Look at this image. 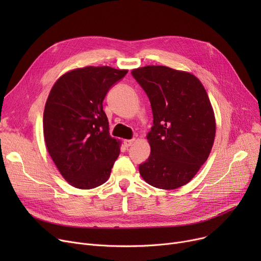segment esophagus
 <instances>
[{"label": "esophagus", "mask_w": 261, "mask_h": 261, "mask_svg": "<svg viewBox=\"0 0 261 261\" xmlns=\"http://www.w3.org/2000/svg\"><path fill=\"white\" fill-rule=\"evenodd\" d=\"M133 143H134V140H125V141H123V145H125V147H127V148L132 146Z\"/></svg>", "instance_id": "esophagus-1"}]
</instances>
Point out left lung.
<instances>
[{
  "mask_svg": "<svg viewBox=\"0 0 261 261\" xmlns=\"http://www.w3.org/2000/svg\"><path fill=\"white\" fill-rule=\"evenodd\" d=\"M131 74L153 115L147 135L151 153L140 164V173L153 187L179 188L196 175L214 144L216 122L207 93L193 74L167 66L148 65Z\"/></svg>",
  "mask_w": 261,
  "mask_h": 261,
  "instance_id": "8db88e82",
  "label": "left lung"
}]
</instances>
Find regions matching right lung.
<instances>
[{"label": "right lung", "instance_id": "add662e5", "mask_svg": "<svg viewBox=\"0 0 261 261\" xmlns=\"http://www.w3.org/2000/svg\"><path fill=\"white\" fill-rule=\"evenodd\" d=\"M128 73L110 66H87L61 76L50 90L43 113L47 151L72 186L103 184L119 154V142L109 134L102 101Z\"/></svg>", "mask_w": 261, "mask_h": 261}]
</instances>
